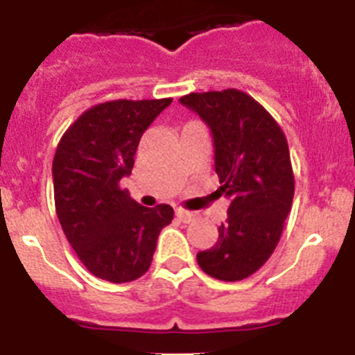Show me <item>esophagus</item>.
Instances as JSON below:
<instances>
[{
  "instance_id": "obj_1",
  "label": "esophagus",
  "mask_w": 355,
  "mask_h": 355,
  "mask_svg": "<svg viewBox=\"0 0 355 355\" xmlns=\"http://www.w3.org/2000/svg\"><path fill=\"white\" fill-rule=\"evenodd\" d=\"M175 216H178L181 222H184V224H190V222H193L197 218L196 213L187 211V209H175Z\"/></svg>"
}]
</instances>
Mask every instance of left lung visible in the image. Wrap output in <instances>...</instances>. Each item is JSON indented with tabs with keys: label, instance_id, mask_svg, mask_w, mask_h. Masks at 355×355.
<instances>
[{
	"label": "left lung",
	"instance_id": "8db88e82",
	"mask_svg": "<svg viewBox=\"0 0 355 355\" xmlns=\"http://www.w3.org/2000/svg\"><path fill=\"white\" fill-rule=\"evenodd\" d=\"M211 130L215 171L229 197L218 241L197 263L220 281H241L270 258L291 209L295 178L286 137L256 99L236 89L180 99Z\"/></svg>",
	"mask_w": 355,
	"mask_h": 355
}]
</instances>
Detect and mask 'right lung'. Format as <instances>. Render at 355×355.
I'll return each mask as SVG.
<instances>
[{
    "label": "right lung",
    "instance_id": "add662e5",
    "mask_svg": "<svg viewBox=\"0 0 355 355\" xmlns=\"http://www.w3.org/2000/svg\"><path fill=\"white\" fill-rule=\"evenodd\" d=\"M171 103V97L99 103L72 122L56 147L58 220L87 270L110 283L142 277L159 231L174 218L168 205L146 208L121 188L144 131Z\"/></svg>",
    "mask_w": 355,
    "mask_h": 355
}]
</instances>
